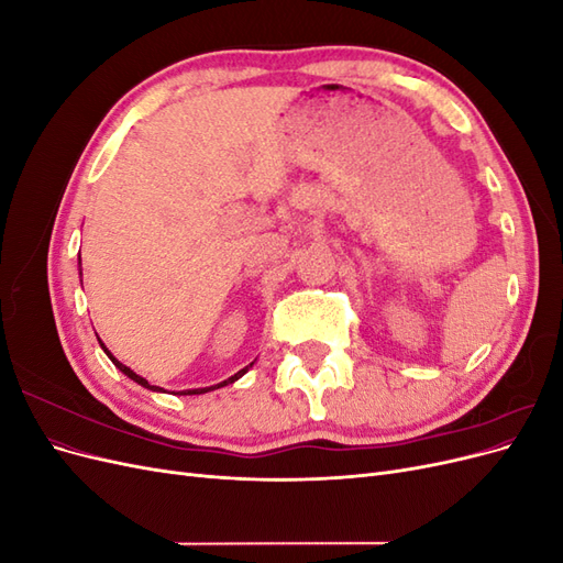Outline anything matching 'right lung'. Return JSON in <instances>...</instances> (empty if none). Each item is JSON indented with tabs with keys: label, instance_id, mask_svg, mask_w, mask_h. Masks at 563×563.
<instances>
[{
	"label": "right lung",
	"instance_id": "right-lung-1",
	"mask_svg": "<svg viewBox=\"0 0 563 563\" xmlns=\"http://www.w3.org/2000/svg\"><path fill=\"white\" fill-rule=\"evenodd\" d=\"M100 345H103V343H100ZM103 350H106V345H103ZM106 354L110 356V360H112V364L119 368V371H122V373H126V376L131 378V380H135V383H139V385H143V387H147V389H157L155 385H150L145 378H141V376H135V373L129 368V366H124V364H119L117 360H114V356L110 354V350H106ZM249 366H253V364H249ZM249 366L246 368H242V371H236L234 373V376L232 378H228V380H223V383H218V385H213V387H199V389H185V391H180V395H203V391H211V389H218V387H225L228 383H234V380H240L242 376H244V373L249 371Z\"/></svg>",
	"mask_w": 563,
	"mask_h": 563
}]
</instances>
